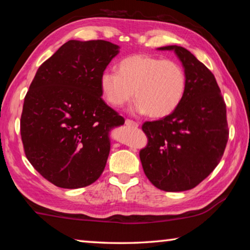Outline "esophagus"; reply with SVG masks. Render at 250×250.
Instances as JSON below:
<instances>
[{
	"label": "esophagus",
	"instance_id": "obj_1",
	"mask_svg": "<svg viewBox=\"0 0 250 250\" xmlns=\"http://www.w3.org/2000/svg\"><path fill=\"white\" fill-rule=\"evenodd\" d=\"M125 124V125H128V126H132V128H138V126H139L138 122H135L133 120H130V119H126Z\"/></svg>",
	"mask_w": 250,
	"mask_h": 250
}]
</instances>
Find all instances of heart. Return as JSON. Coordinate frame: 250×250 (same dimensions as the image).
I'll return each instance as SVG.
<instances>
[{
	"label": "heart",
	"instance_id": "obj_1",
	"mask_svg": "<svg viewBox=\"0 0 250 250\" xmlns=\"http://www.w3.org/2000/svg\"><path fill=\"white\" fill-rule=\"evenodd\" d=\"M186 86V73L179 62L149 55L125 57L118 64V73L100 76V89L109 104L120 108L134 96L131 110L152 118L171 115L183 100Z\"/></svg>",
	"mask_w": 250,
	"mask_h": 250
}]
</instances>
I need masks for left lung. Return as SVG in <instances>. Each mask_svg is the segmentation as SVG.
<instances>
[{
	"label": "left lung",
	"mask_w": 250,
	"mask_h": 250,
	"mask_svg": "<svg viewBox=\"0 0 250 250\" xmlns=\"http://www.w3.org/2000/svg\"><path fill=\"white\" fill-rule=\"evenodd\" d=\"M158 50L175 53L188 86L171 115L143 124L149 142L140 151V160L155 188L188 191L206 179L222 159L228 140L226 104L214 75L191 52L177 45Z\"/></svg>",
	"instance_id": "left-lung-1"
}]
</instances>
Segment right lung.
Instances as JSON below:
<instances>
[{"label": "right lung", "mask_w": 250, "mask_h": 250, "mask_svg": "<svg viewBox=\"0 0 250 250\" xmlns=\"http://www.w3.org/2000/svg\"><path fill=\"white\" fill-rule=\"evenodd\" d=\"M119 49L107 41H68L40 66L25 96V154L58 188L88 186L104 170L110 131L125 119L101 98L100 76Z\"/></svg>", "instance_id": "add662e5"}]
</instances>
